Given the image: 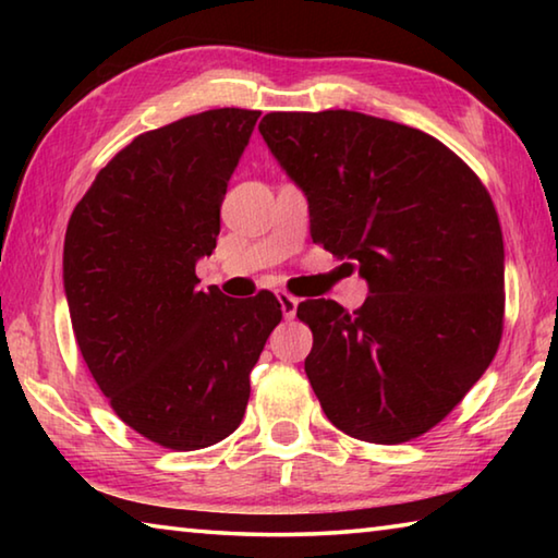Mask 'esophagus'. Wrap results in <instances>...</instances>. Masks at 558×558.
Masks as SVG:
<instances>
[{"instance_id":"esophagus-1","label":"esophagus","mask_w":558,"mask_h":558,"mask_svg":"<svg viewBox=\"0 0 558 558\" xmlns=\"http://www.w3.org/2000/svg\"><path fill=\"white\" fill-rule=\"evenodd\" d=\"M278 300H280V310H282V315H286V319L295 317V313H298V298L290 295V292H286V290H280L278 292Z\"/></svg>"}]
</instances>
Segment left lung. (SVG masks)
<instances>
[{
  "label": "left lung",
  "mask_w": 558,
  "mask_h": 558,
  "mask_svg": "<svg viewBox=\"0 0 558 558\" xmlns=\"http://www.w3.org/2000/svg\"><path fill=\"white\" fill-rule=\"evenodd\" d=\"M258 130L307 196L313 241L369 282L354 313L298 305L319 405L359 440L423 436L502 339L505 243L485 184L440 140L364 112H268Z\"/></svg>",
  "instance_id": "left-lung-1"
}]
</instances>
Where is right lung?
Listing matches in <instances>:
<instances>
[{
  "label": "right lung",
  "mask_w": 558,
  "mask_h": 558,
  "mask_svg": "<svg viewBox=\"0 0 558 558\" xmlns=\"http://www.w3.org/2000/svg\"><path fill=\"white\" fill-rule=\"evenodd\" d=\"M260 110L219 108L137 135L75 204L63 288L75 342L140 436L199 450L241 426L251 369L280 323L276 295L196 288L221 202Z\"/></svg>",
  "instance_id": "right-lung-1"
}]
</instances>
